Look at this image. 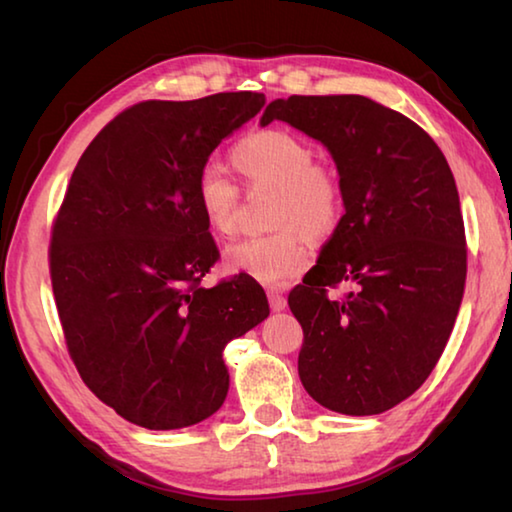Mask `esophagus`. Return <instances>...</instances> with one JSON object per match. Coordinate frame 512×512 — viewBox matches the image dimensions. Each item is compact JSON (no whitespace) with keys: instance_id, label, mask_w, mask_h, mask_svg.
Here are the masks:
<instances>
[{"instance_id":"34e87169","label":"esophagus","mask_w":512,"mask_h":512,"mask_svg":"<svg viewBox=\"0 0 512 512\" xmlns=\"http://www.w3.org/2000/svg\"><path fill=\"white\" fill-rule=\"evenodd\" d=\"M268 305H271L273 311H282L284 307H287V298H284L280 291L271 289V291H268Z\"/></svg>"}]
</instances>
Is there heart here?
Returning a JSON list of instances; mask_svg holds the SVG:
<instances>
[{
  "label": "heart",
  "mask_w": 512,
  "mask_h": 512,
  "mask_svg": "<svg viewBox=\"0 0 512 512\" xmlns=\"http://www.w3.org/2000/svg\"><path fill=\"white\" fill-rule=\"evenodd\" d=\"M232 164L248 185L277 187L275 235L244 239L223 255V268L262 287H282L309 266L311 237L332 235L343 216V187L332 169L314 162V149L289 131L262 128L232 146ZM194 201L205 228L228 239L237 228L239 187L207 164L196 176Z\"/></svg>",
  "instance_id": "1"
}]
</instances>
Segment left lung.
Instances as JSON below:
<instances>
[{"label":"left lung","instance_id":"left-lung-1","mask_svg":"<svg viewBox=\"0 0 512 512\" xmlns=\"http://www.w3.org/2000/svg\"><path fill=\"white\" fill-rule=\"evenodd\" d=\"M287 121L332 155L345 214L289 293L305 332L298 375L325 409L377 415L413 395L452 334L467 273L452 169L402 112L361 94L275 99L259 124ZM350 281L341 301L326 289Z\"/></svg>","mask_w":512,"mask_h":512}]
</instances>
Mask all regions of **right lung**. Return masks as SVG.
Here are the masks:
<instances>
[{"label":"right lung","mask_w":512,"mask_h":512,"mask_svg":"<svg viewBox=\"0 0 512 512\" xmlns=\"http://www.w3.org/2000/svg\"><path fill=\"white\" fill-rule=\"evenodd\" d=\"M259 92L144 101L94 137L72 173L49 248L67 350L85 386L144 429H183L221 409L223 350L268 316L264 289L219 259L196 176L264 106Z\"/></svg>","instance_id":"obj_1"}]
</instances>
